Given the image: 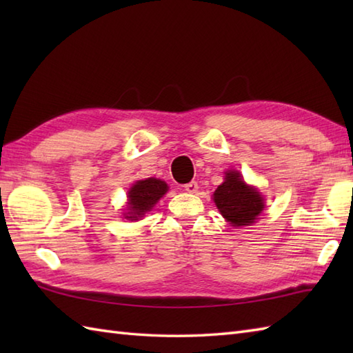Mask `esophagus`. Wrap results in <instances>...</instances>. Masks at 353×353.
Returning a JSON list of instances; mask_svg holds the SVG:
<instances>
[{
	"mask_svg": "<svg viewBox=\"0 0 353 353\" xmlns=\"http://www.w3.org/2000/svg\"><path fill=\"white\" fill-rule=\"evenodd\" d=\"M183 191H186V192H190V194H196L197 191H199V185H197V182H190V183H186L185 186H183Z\"/></svg>",
	"mask_w": 353,
	"mask_h": 353,
	"instance_id": "34e87169",
	"label": "esophagus"
}]
</instances>
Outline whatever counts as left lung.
<instances>
[{
    "label": "left lung",
    "instance_id": "obj_1",
    "mask_svg": "<svg viewBox=\"0 0 353 353\" xmlns=\"http://www.w3.org/2000/svg\"><path fill=\"white\" fill-rule=\"evenodd\" d=\"M224 174V182L214 192L216 209L234 228L252 226L264 211V197L243 181L239 171L228 170Z\"/></svg>",
    "mask_w": 353,
    "mask_h": 353
}]
</instances>
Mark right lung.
<instances>
[{"label":"right lung","mask_w":353,"mask_h":353,"mask_svg":"<svg viewBox=\"0 0 353 353\" xmlns=\"http://www.w3.org/2000/svg\"><path fill=\"white\" fill-rule=\"evenodd\" d=\"M167 191L168 185L161 179L148 177L144 181H137L127 192L129 201H127V214H124V219L132 221L142 219L147 212L152 211Z\"/></svg>","instance_id":"right-lung-1"}]
</instances>
